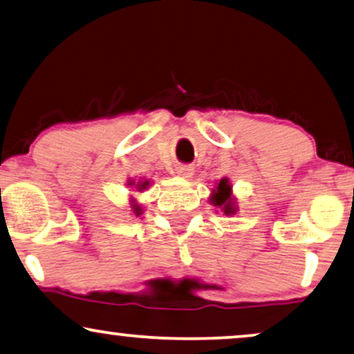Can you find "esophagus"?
I'll return each instance as SVG.
<instances>
[{
  "label": "esophagus",
  "mask_w": 354,
  "mask_h": 354,
  "mask_svg": "<svg viewBox=\"0 0 354 354\" xmlns=\"http://www.w3.org/2000/svg\"><path fill=\"white\" fill-rule=\"evenodd\" d=\"M176 173H178V176H181V178H191L192 174H194V169H192L191 167H178V169H176Z\"/></svg>",
  "instance_id": "34e87169"
}]
</instances>
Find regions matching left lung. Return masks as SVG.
I'll return each mask as SVG.
<instances>
[{
    "label": "left lung",
    "instance_id": "left-lung-1",
    "mask_svg": "<svg viewBox=\"0 0 354 354\" xmlns=\"http://www.w3.org/2000/svg\"><path fill=\"white\" fill-rule=\"evenodd\" d=\"M210 203L217 207L222 209V212L225 216H230V214L236 212V205L234 203V198H232V186L227 178L218 181L216 189L212 191V196H210Z\"/></svg>",
    "mask_w": 354,
    "mask_h": 354
}]
</instances>
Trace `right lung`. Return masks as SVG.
<instances>
[{
	"mask_svg": "<svg viewBox=\"0 0 354 354\" xmlns=\"http://www.w3.org/2000/svg\"><path fill=\"white\" fill-rule=\"evenodd\" d=\"M149 185H150V183L147 181V180H145V181H138L137 185H136V181L131 183V186H136L138 191L147 189V187H149ZM132 210H133V214H136V217H138V216H140V214H142V207L136 203V199H132Z\"/></svg>",
	"mask_w": 354,
	"mask_h": 354,
	"instance_id": "1",
	"label": "right lung"
}]
</instances>
